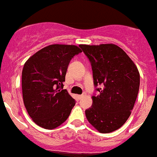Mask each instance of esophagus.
I'll return each mask as SVG.
<instances>
[{"mask_svg":"<svg viewBox=\"0 0 157 157\" xmlns=\"http://www.w3.org/2000/svg\"><path fill=\"white\" fill-rule=\"evenodd\" d=\"M83 96H84L83 94H80V95H78V99H81L82 98V97H83Z\"/></svg>","mask_w":157,"mask_h":157,"instance_id":"obj_1","label":"esophagus"}]
</instances>
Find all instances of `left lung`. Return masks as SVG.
<instances>
[{
    "label": "left lung",
    "mask_w": 157,
    "mask_h": 157,
    "mask_svg": "<svg viewBox=\"0 0 157 157\" xmlns=\"http://www.w3.org/2000/svg\"><path fill=\"white\" fill-rule=\"evenodd\" d=\"M92 67L94 85L100 88L92 96L86 119L101 133L123 126L132 113L140 88V73L132 60L115 44L80 45Z\"/></svg>",
    "instance_id": "1"
}]
</instances>
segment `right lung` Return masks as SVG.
Returning <instances> with one entry per match:
<instances>
[{
    "label": "right lung",
    "instance_id": "right-lung-1",
    "mask_svg": "<svg viewBox=\"0 0 157 157\" xmlns=\"http://www.w3.org/2000/svg\"><path fill=\"white\" fill-rule=\"evenodd\" d=\"M82 52L74 45L54 44L38 50L25 62L21 86L25 107L38 126L54 129L67 120L75 101L63 90L67 67Z\"/></svg>",
    "mask_w": 157,
    "mask_h": 157
}]
</instances>
